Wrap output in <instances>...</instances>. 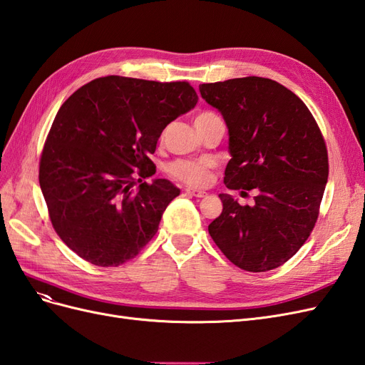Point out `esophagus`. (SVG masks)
I'll return each mask as SVG.
<instances>
[{"label": "esophagus", "instance_id": "1", "mask_svg": "<svg viewBox=\"0 0 365 365\" xmlns=\"http://www.w3.org/2000/svg\"><path fill=\"white\" fill-rule=\"evenodd\" d=\"M185 192H187V193H189L190 196H195V197H204V196H207V192H204V190H196V189H187Z\"/></svg>", "mask_w": 365, "mask_h": 365}]
</instances>
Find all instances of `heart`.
Instances as JSON below:
<instances>
[{"label": "heart", "instance_id": "heart-1", "mask_svg": "<svg viewBox=\"0 0 365 365\" xmlns=\"http://www.w3.org/2000/svg\"><path fill=\"white\" fill-rule=\"evenodd\" d=\"M215 117L213 113H200L195 117V123H201L208 118ZM212 168L213 163L207 158L200 160H176L169 164V173L180 181L196 185V187H204L212 180Z\"/></svg>", "mask_w": 365, "mask_h": 365}]
</instances>
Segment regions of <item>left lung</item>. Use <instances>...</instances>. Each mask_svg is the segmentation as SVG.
I'll list each match as a JSON object with an SVG mask.
<instances>
[{"label":"left lung","instance_id":"1","mask_svg":"<svg viewBox=\"0 0 365 365\" xmlns=\"http://www.w3.org/2000/svg\"><path fill=\"white\" fill-rule=\"evenodd\" d=\"M200 91L228 128L225 185L257 189L252 205L220 193L222 213L208 233L236 267L277 268L302 248L317 222L329 176L322 132L302 98L275 81L250 76L202 83Z\"/></svg>","mask_w":365,"mask_h":365}]
</instances>
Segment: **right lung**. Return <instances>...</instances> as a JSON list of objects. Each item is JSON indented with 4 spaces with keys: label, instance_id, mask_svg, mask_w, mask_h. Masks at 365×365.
Wrapping results in <instances>:
<instances>
[{
    "label": "right lung",
    "instance_id": "obj_1",
    "mask_svg": "<svg viewBox=\"0 0 365 365\" xmlns=\"http://www.w3.org/2000/svg\"><path fill=\"white\" fill-rule=\"evenodd\" d=\"M196 103L187 82L121 76L91 81L65 101L42 150L39 184L53 228L77 256L118 267L155 236L180 189L143 181L157 172L149 157L163 129Z\"/></svg>",
    "mask_w": 365,
    "mask_h": 365
}]
</instances>
